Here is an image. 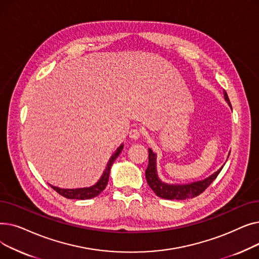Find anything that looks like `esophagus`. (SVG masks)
Listing matches in <instances>:
<instances>
[{"label":"esophagus","mask_w":259,"mask_h":259,"mask_svg":"<svg viewBox=\"0 0 259 259\" xmlns=\"http://www.w3.org/2000/svg\"><path fill=\"white\" fill-rule=\"evenodd\" d=\"M141 135H142V131L140 129H138V128H133L129 132V138L131 140H133V141L139 140L141 138Z\"/></svg>","instance_id":"obj_1"}]
</instances>
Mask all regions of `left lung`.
Wrapping results in <instances>:
<instances>
[{
	"label": "left lung",
	"instance_id": "left-lung-1",
	"mask_svg": "<svg viewBox=\"0 0 259 259\" xmlns=\"http://www.w3.org/2000/svg\"><path fill=\"white\" fill-rule=\"evenodd\" d=\"M225 99L228 102V104L231 106V103L229 101L228 94L225 91ZM148 157H149V162H148V167L146 169V180L147 183L152 189V191L161 198L165 199H178V200H184V199H188V198H193L198 196L199 194H201L205 190L213 183V181L217 178V175L220 174V172L222 171L223 167L215 172L214 174H212L211 176H209L208 179L200 181V182H196V183H192L189 185H183V186H173V185H167L161 183L156 174V164H155V159L156 156L155 154L152 152L151 149H149L148 151Z\"/></svg>",
	"mask_w": 259,
	"mask_h": 259
}]
</instances>
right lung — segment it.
<instances>
[{"instance_id": "obj_1", "label": "right lung", "mask_w": 259, "mask_h": 259, "mask_svg": "<svg viewBox=\"0 0 259 259\" xmlns=\"http://www.w3.org/2000/svg\"><path fill=\"white\" fill-rule=\"evenodd\" d=\"M122 147H124V145H121L120 147H118V149L115 151V153L111 156V158H110V160H109L107 168H106L103 176L101 178V180L94 186H92L90 188H81V189H61V188H57V187H53V186L50 185L51 188L54 190V191H57L60 195L66 197V198H69V199L84 200V199H89V198H93L95 196H98L103 191V190L106 188V186L108 184V181H109V174H110L111 166L113 164V161L116 159V157L121 152Z\"/></svg>"}]
</instances>
